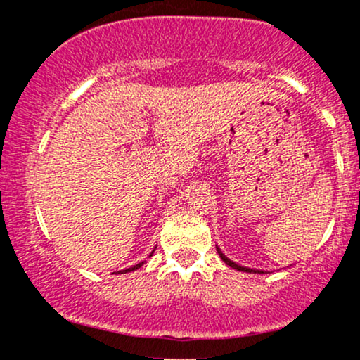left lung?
I'll return each mask as SVG.
<instances>
[{"instance_id": "1", "label": "left lung", "mask_w": 360, "mask_h": 360, "mask_svg": "<svg viewBox=\"0 0 360 360\" xmlns=\"http://www.w3.org/2000/svg\"><path fill=\"white\" fill-rule=\"evenodd\" d=\"M218 254H220V257L225 260V264H229L230 267H233V269H237V271H243V272H262V271H255V269H249V267H242V266H238V264H235V262H232V260L230 259H226L225 255L221 254V250L218 249Z\"/></svg>"}]
</instances>
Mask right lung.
Wrapping results in <instances>:
<instances>
[{"mask_svg":"<svg viewBox=\"0 0 360 360\" xmlns=\"http://www.w3.org/2000/svg\"><path fill=\"white\" fill-rule=\"evenodd\" d=\"M152 254H154V250H152ZM150 254V255H152ZM143 266V262H139L137 264V266H134V267H128V269H123V271H118V272H122V274H123V272H130V271H135V269H139V267H142Z\"/></svg>","mask_w":360,"mask_h":360,"instance_id":"add662e5","label":"right lung"}]
</instances>
